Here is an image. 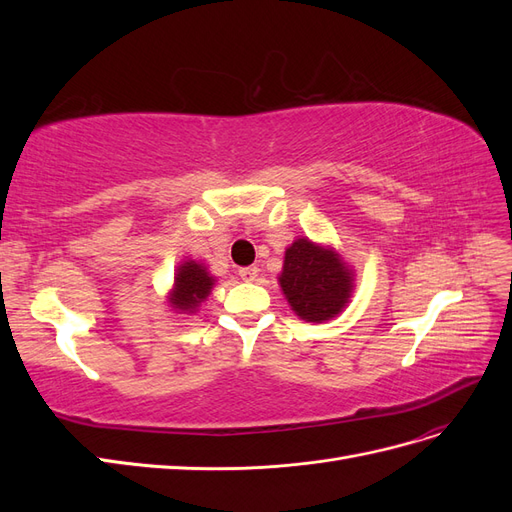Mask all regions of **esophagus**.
<instances>
[{"label":"esophagus","mask_w":512,"mask_h":512,"mask_svg":"<svg viewBox=\"0 0 512 512\" xmlns=\"http://www.w3.org/2000/svg\"><path fill=\"white\" fill-rule=\"evenodd\" d=\"M239 277H241V280H245V282H256L258 267H243V269H239Z\"/></svg>","instance_id":"esophagus-1"}]
</instances>
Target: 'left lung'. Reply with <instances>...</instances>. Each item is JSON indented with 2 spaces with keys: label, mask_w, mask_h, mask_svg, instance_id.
<instances>
[{
  "label": "left lung",
  "mask_w": 512,
  "mask_h": 512,
  "mask_svg": "<svg viewBox=\"0 0 512 512\" xmlns=\"http://www.w3.org/2000/svg\"><path fill=\"white\" fill-rule=\"evenodd\" d=\"M352 282V271L333 247L303 237L286 250L280 286L292 312L307 322H324L342 312Z\"/></svg>",
  "instance_id": "left-lung-1"
}]
</instances>
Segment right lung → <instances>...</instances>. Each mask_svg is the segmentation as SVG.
Returning <instances> with one entry per match:
<instances>
[{
	"instance_id": "1",
	"label": "right lung",
	"mask_w": 512,
	"mask_h": 512,
	"mask_svg": "<svg viewBox=\"0 0 512 512\" xmlns=\"http://www.w3.org/2000/svg\"><path fill=\"white\" fill-rule=\"evenodd\" d=\"M213 284L215 280L209 275L203 262L185 260L183 265L177 267L175 286L173 292H170L168 303L173 305L175 312L194 314L196 307L209 297Z\"/></svg>"
}]
</instances>
